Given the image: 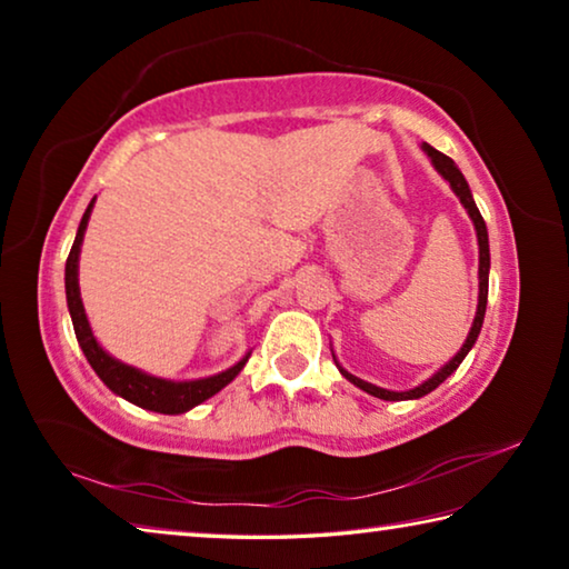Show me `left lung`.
<instances>
[{"label":"left lung","mask_w":569,"mask_h":569,"mask_svg":"<svg viewBox=\"0 0 569 569\" xmlns=\"http://www.w3.org/2000/svg\"><path fill=\"white\" fill-rule=\"evenodd\" d=\"M421 148H423V152H427V156L431 158V162H435V168H437L439 176L445 178V180L449 182V186H451V190L457 192V198L461 200V206L467 208V213H469V218H471V223H475V230H477V243H479V303H477L475 323H471V331H469V336H467L465 346H461V349H459V353H457L455 359H451L447 366H441V369L435 373V377L427 379L423 383H419V387L409 389V391H389V389H379V387H373V383H369V381H361L359 377H353V373L343 371L341 366L336 363V366H339V371L343 373L346 379H349V381L353 383V387H359V389H363L366 393H371V397L383 399V401H407V399L427 397L429 391H435L441 381H445L447 377H451V373H455V371L459 369V363L465 361V356L469 353L471 346H475L477 336H479V331H481V323H485V311H487V291H489V238H487L485 218H481V213L477 210L475 198H471V190H469V186H467L465 176H461V170L455 166V160L447 158L445 152H439V150L431 148L429 142H423Z\"/></svg>","instance_id":"1"}]
</instances>
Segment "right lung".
<instances>
[{"label": "right lung", "instance_id": "add662e5", "mask_svg": "<svg viewBox=\"0 0 569 569\" xmlns=\"http://www.w3.org/2000/svg\"><path fill=\"white\" fill-rule=\"evenodd\" d=\"M92 206H94V198L90 200V206H88V210H84V216L80 220V228H77L74 243H72L70 256H67V266H64L67 308H70V316H72L77 343H80L82 353L88 356L90 366L94 369V373L102 379L104 387L118 393V397L128 399L130 403H138L140 409L158 411V413H182L192 407H198V403H203L206 399L213 397V393L228 387V383L238 377L250 353H246L236 366H230L228 371H220V373H216V377L196 379V381L158 379V377H150V373H146V371L134 369V366L112 359V356L104 351L98 343V339L92 336L90 321H88V316H84V306L80 298V283H77V261H80V246L84 238V228H88V220L92 213Z\"/></svg>", "mask_w": 569, "mask_h": 569}]
</instances>
